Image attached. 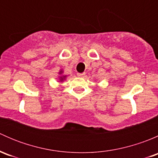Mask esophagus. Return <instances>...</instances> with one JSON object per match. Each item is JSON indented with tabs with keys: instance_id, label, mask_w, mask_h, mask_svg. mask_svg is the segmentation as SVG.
I'll return each instance as SVG.
<instances>
[{
	"instance_id": "1",
	"label": "esophagus",
	"mask_w": 158,
	"mask_h": 158,
	"mask_svg": "<svg viewBox=\"0 0 158 158\" xmlns=\"http://www.w3.org/2000/svg\"><path fill=\"white\" fill-rule=\"evenodd\" d=\"M85 73H77V76H79V77H84V76H85Z\"/></svg>"
}]
</instances>
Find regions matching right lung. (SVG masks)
<instances>
[{"label":"right lung","mask_w":158,"mask_h":158,"mask_svg":"<svg viewBox=\"0 0 158 158\" xmlns=\"http://www.w3.org/2000/svg\"><path fill=\"white\" fill-rule=\"evenodd\" d=\"M63 70H60V72H59V75H60V76H59V80H60V82H63V80H65L66 78V75H63Z\"/></svg>","instance_id":"obj_1"}]
</instances>
